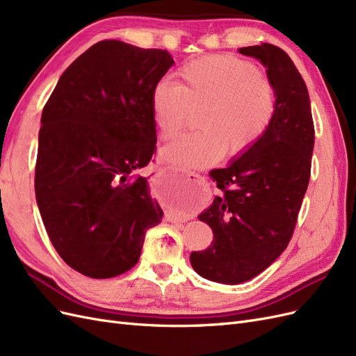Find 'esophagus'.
Segmentation results:
<instances>
[{
	"label": "esophagus",
	"mask_w": 356,
	"mask_h": 356,
	"mask_svg": "<svg viewBox=\"0 0 356 356\" xmlns=\"http://www.w3.org/2000/svg\"><path fill=\"white\" fill-rule=\"evenodd\" d=\"M190 181L195 182V184L197 186V193H196V204L197 207H202V204H204V202L208 200V197L211 196V187H209V182L204 179V177L199 175V174H195V172H190V174L187 175Z\"/></svg>",
	"instance_id": "1"
}]
</instances>
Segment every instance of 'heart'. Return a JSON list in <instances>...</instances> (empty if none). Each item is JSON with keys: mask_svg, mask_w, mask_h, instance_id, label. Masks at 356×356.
Wrapping results in <instances>:
<instances>
[{"mask_svg": "<svg viewBox=\"0 0 356 356\" xmlns=\"http://www.w3.org/2000/svg\"><path fill=\"white\" fill-rule=\"evenodd\" d=\"M177 84L160 81L152 93V115L161 139L175 138L191 111L199 132L184 135L161 149V159L181 169L203 168L225 152L236 157L267 132L276 113V89L252 62L211 55L187 62Z\"/></svg>", "mask_w": 356, "mask_h": 356, "instance_id": "1", "label": "heart"}]
</instances>
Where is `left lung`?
<instances>
[{
    "instance_id": "left-lung-1",
    "label": "left lung",
    "mask_w": 356,
    "mask_h": 356,
    "mask_svg": "<svg viewBox=\"0 0 356 356\" xmlns=\"http://www.w3.org/2000/svg\"><path fill=\"white\" fill-rule=\"evenodd\" d=\"M267 68L276 113L264 136L224 169L211 170L221 196L199 215L213 232L193 268L220 284L260 275L288 246L310 178L315 127L306 83L286 53L273 44L242 47Z\"/></svg>"
}]
</instances>
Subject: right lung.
<instances>
[{
  "mask_svg": "<svg viewBox=\"0 0 356 356\" xmlns=\"http://www.w3.org/2000/svg\"><path fill=\"white\" fill-rule=\"evenodd\" d=\"M172 65L166 50L104 40L71 63L42 108L37 204L51 245L84 276L131 270L163 217L138 170L157 143L152 93Z\"/></svg>",
  "mask_w": 356,
  "mask_h": 356,
  "instance_id": "add662e5",
  "label": "right lung"
}]
</instances>
